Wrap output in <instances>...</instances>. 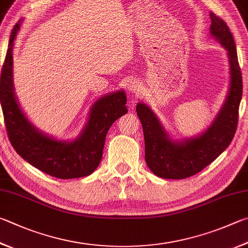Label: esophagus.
I'll return each instance as SVG.
<instances>
[{"label":"esophagus","mask_w":248,"mask_h":248,"mask_svg":"<svg viewBox=\"0 0 248 248\" xmlns=\"http://www.w3.org/2000/svg\"><path fill=\"white\" fill-rule=\"evenodd\" d=\"M127 88H128V90H129L130 92H132V93H137V92H139L140 88H141V84L139 83V81H138V80H136V79H132V80H130L129 82H128V84H127Z\"/></svg>","instance_id":"34e87169"}]
</instances>
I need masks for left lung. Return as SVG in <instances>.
<instances>
[{
    "instance_id": "1",
    "label": "left lung",
    "mask_w": 248,
    "mask_h": 248,
    "mask_svg": "<svg viewBox=\"0 0 248 248\" xmlns=\"http://www.w3.org/2000/svg\"><path fill=\"white\" fill-rule=\"evenodd\" d=\"M209 15L210 37L227 49L230 66L226 100L209 127L196 137L175 140L169 136L150 107L142 102L137 105L145 141V161L159 178L179 180L200 172L230 145L236 131L243 83L235 43L226 21L214 13Z\"/></svg>"
}]
</instances>
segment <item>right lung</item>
Instances as JSON below:
<instances>
[{
    "label": "right lung",
    "instance_id": "1",
    "mask_svg": "<svg viewBox=\"0 0 248 248\" xmlns=\"http://www.w3.org/2000/svg\"><path fill=\"white\" fill-rule=\"evenodd\" d=\"M19 26L13 30L1 74V106L11 144L26 161L52 177H87L101 163L106 134L124 114V90L101 96L92 105L87 124L71 141L57 140L39 130L20 108L13 80V47Z\"/></svg>",
    "mask_w": 248,
    "mask_h": 248
}]
</instances>
